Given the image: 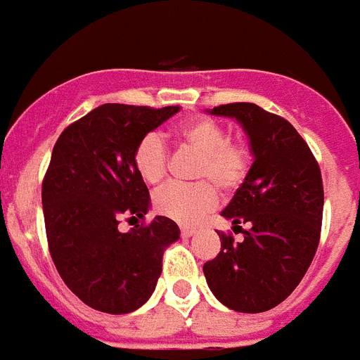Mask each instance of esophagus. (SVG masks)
<instances>
[{
	"label": "esophagus",
	"mask_w": 360,
	"mask_h": 360,
	"mask_svg": "<svg viewBox=\"0 0 360 360\" xmlns=\"http://www.w3.org/2000/svg\"><path fill=\"white\" fill-rule=\"evenodd\" d=\"M180 231H182V237H193L195 233H197L195 228H189V226H182L180 228Z\"/></svg>",
	"instance_id": "1"
}]
</instances>
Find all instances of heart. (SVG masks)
Masks as SVG:
<instances>
[{
	"mask_svg": "<svg viewBox=\"0 0 360 360\" xmlns=\"http://www.w3.org/2000/svg\"><path fill=\"white\" fill-rule=\"evenodd\" d=\"M182 147L198 154L195 186H167L154 195V210L182 224H193L217 206V189L233 193L248 176L252 154L243 143H231L226 127L212 117H193L176 129ZM167 148L156 134H148L134 150V167L143 182L158 186L167 174Z\"/></svg>",
	"mask_w": 360,
	"mask_h": 360,
	"instance_id": "b5f03b06",
	"label": "heart"
}]
</instances>
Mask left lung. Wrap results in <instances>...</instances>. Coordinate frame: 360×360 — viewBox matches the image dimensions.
Returning <instances> with one entry per match:
<instances>
[{
    "mask_svg": "<svg viewBox=\"0 0 360 360\" xmlns=\"http://www.w3.org/2000/svg\"><path fill=\"white\" fill-rule=\"evenodd\" d=\"M245 130L252 154L248 176L221 215L245 239L221 237V252L204 265L207 287L237 313H263L281 304L307 272L320 239L323 187L320 167L287 120L252 103L206 110Z\"/></svg>",
    "mask_w": 360,
    "mask_h": 360,
    "instance_id": "1",
    "label": "left lung"
}]
</instances>
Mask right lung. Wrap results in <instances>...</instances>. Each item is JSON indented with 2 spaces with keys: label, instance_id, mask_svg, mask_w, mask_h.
<instances>
[{
  "label": "right lung",
  "instance_id": "add662e5",
  "mask_svg": "<svg viewBox=\"0 0 360 360\" xmlns=\"http://www.w3.org/2000/svg\"><path fill=\"white\" fill-rule=\"evenodd\" d=\"M180 106L101 105L56 139L41 186L47 243L75 296L108 314L132 313L153 296L163 252L180 239L167 217L121 231V217L145 219L148 189L134 150Z\"/></svg>",
  "mask_w": 360,
  "mask_h": 360
}]
</instances>
